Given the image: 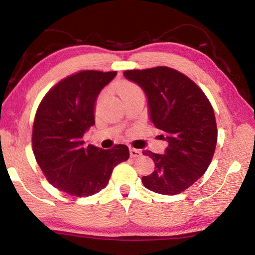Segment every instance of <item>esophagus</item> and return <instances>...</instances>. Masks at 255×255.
I'll return each instance as SVG.
<instances>
[{
    "label": "esophagus",
    "instance_id": "1",
    "mask_svg": "<svg viewBox=\"0 0 255 255\" xmlns=\"http://www.w3.org/2000/svg\"><path fill=\"white\" fill-rule=\"evenodd\" d=\"M129 154H130V157L136 158L141 156V150L136 148H129Z\"/></svg>",
    "mask_w": 255,
    "mask_h": 255
}]
</instances>
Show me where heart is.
I'll return each instance as SVG.
<instances>
[{
    "instance_id": "heart-1",
    "label": "heart",
    "mask_w": 255,
    "mask_h": 255,
    "mask_svg": "<svg viewBox=\"0 0 255 255\" xmlns=\"http://www.w3.org/2000/svg\"><path fill=\"white\" fill-rule=\"evenodd\" d=\"M135 92H140V89L138 88L136 84L131 83V82H123V83L118 86V93L119 96L122 97V99L128 96V94Z\"/></svg>"
}]
</instances>
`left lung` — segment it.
<instances>
[{
    "label": "left lung",
    "instance_id": "left-lung-1",
    "mask_svg": "<svg viewBox=\"0 0 255 255\" xmlns=\"http://www.w3.org/2000/svg\"><path fill=\"white\" fill-rule=\"evenodd\" d=\"M124 75L143 89L149 119L169 144L164 154L144 150L155 170L141 182L150 191L178 195L204 175L213 159L217 144L213 107L195 82L173 68L129 70Z\"/></svg>",
    "mask_w": 255,
    "mask_h": 255
}]
</instances>
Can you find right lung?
Returning a JSON list of instances; mask_svg holds the SVG:
<instances>
[{"mask_svg": "<svg viewBox=\"0 0 255 255\" xmlns=\"http://www.w3.org/2000/svg\"><path fill=\"white\" fill-rule=\"evenodd\" d=\"M117 72L81 71L53 86L38 107L32 149L38 165L55 188L75 197H89L106 188L112 170L129 158L126 145L102 149L83 135L94 122L99 93Z\"/></svg>", "mask_w": 255, "mask_h": 255, "instance_id": "right-lung-1", "label": "right lung"}]
</instances>
